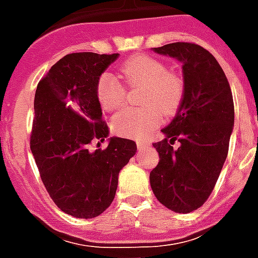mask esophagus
I'll return each mask as SVG.
<instances>
[{
  "label": "esophagus",
  "instance_id": "obj_1",
  "mask_svg": "<svg viewBox=\"0 0 258 258\" xmlns=\"http://www.w3.org/2000/svg\"><path fill=\"white\" fill-rule=\"evenodd\" d=\"M148 145H149V142H146V141H138V142H137V148H138V151H141V149H145Z\"/></svg>",
  "mask_w": 258,
  "mask_h": 258
}]
</instances>
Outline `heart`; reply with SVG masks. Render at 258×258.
Wrapping results in <instances>:
<instances>
[{
	"label": "heart",
	"instance_id": "obj_1",
	"mask_svg": "<svg viewBox=\"0 0 258 258\" xmlns=\"http://www.w3.org/2000/svg\"><path fill=\"white\" fill-rule=\"evenodd\" d=\"M125 84L144 87L141 109H123L112 118L116 134L128 138H144L160 124L162 114H173L184 96V80L179 74L167 70L159 59L138 55L125 60L120 68ZM96 96L105 112H113L125 101V88L110 72L99 76L96 83Z\"/></svg>",
	"mask_w": 258,
	"mask_h": 258
}]
</instances>
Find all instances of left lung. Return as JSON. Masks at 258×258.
<instances>
[{
	"mask_svg": "<svg viewBox=\"0 0 258 258\" xmlns=\"http://www.w3.org/2000/svg\"><path fill=\"white\" fill-rule=\"evenodd\" d=\"M182 63L184 96L166 128L153 144L159 164L149 175L157 200L175 213L203 206L214 189L227 159L232 133L233 99L227 76L207 49L192 42L153 48ZM178 140V150L172 148Z\"/></svg>",
	"mask_w": 258,
	"mask_h": 258,
	"instance_id": "obj_1",
	"label": "left lung"
}]
</instances>
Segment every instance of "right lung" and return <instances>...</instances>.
Listing matches in <instances>:
<instances>
[{"mask_svg": "<svg viewBox=\"0 0 258 258\" xmlns=\"http://www.w3.org/2000/svg\"><path fill=\"white\" fill-rule=\"evenodd\" d=\"M117 58L69 53L37 85L31 153L53 203L76 218H94L112 205L118 173L137 152L134 141L117 137L105 149H88L92 140L109 137L96 83Z\"/></svg>", "mask_w": 258, "mask_h": 258, "instance_id": "right-lung-1", "label": "right lung"}]
</instances>
